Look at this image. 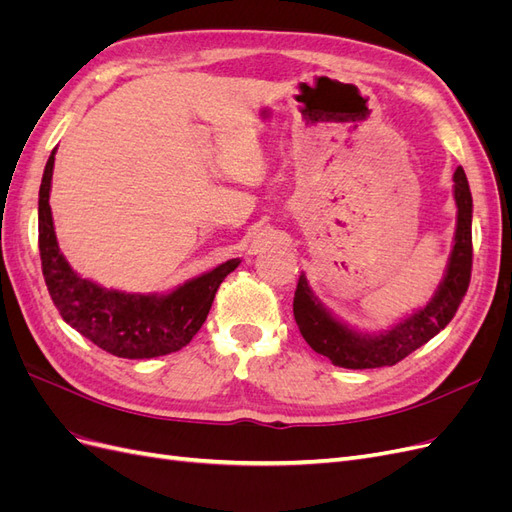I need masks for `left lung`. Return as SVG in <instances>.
Masks as SVG:
<instances>
[{"label":"left lung","mask_w":512,"mask_h":512,"mask_svg":"<svg viewBox=\"0 0 512 512\" xmlns=\"http://www.w3.org/2000/svg\"><path fill=\"white\" fill-rule=\"evenodd\" d=\"M453 181L457 203L455 245L451 258H448L444 280L431 301L406 320L397 322L389 331L363 335L339 322L314 297L305 275H301L297 290H294L292 312L303 339L312 346V350L327 356L333 365L346 369L391 367L406 359L416 348L427 344L453 320L463 297H466L472 275V194L461 166L455 170Z\"/></svg>","instance_id":"left-lung-1"}]
</instances>
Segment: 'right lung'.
<instances>
[{
  "mask_svg": "<svg viewBox=\"0 0 512 512\" xmlns=\"http://www.w3.org/2000/svg\"><path fill=\"white\" fill-rule=\"evenodd\" d=\"M55 149L44 166L38 198V245L42 275L51 299L72 329L121 359H153L177 352L203 327L215 292L239 258L194 277L168 294L108 290L76 275L59 252L49 205Z\"/></svg>",
  "mask_w": 512,
  "mask_h": 512,
  "instance_id": "1",
  "label": "right lung"
}]
</instances>
